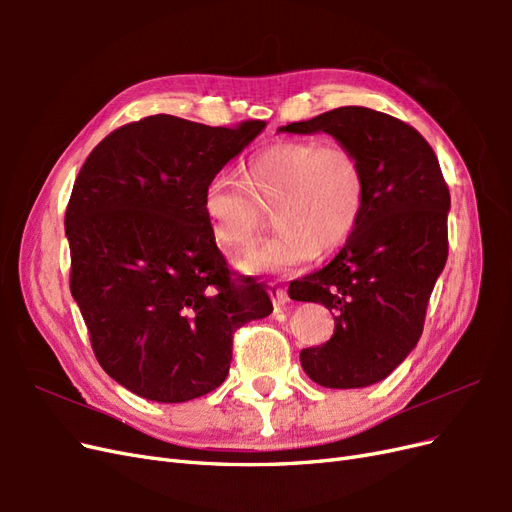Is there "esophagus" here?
<instances>
[{"label": "esophagus", "instance_id": "34e87169", "mask_svg": "<svg viewBox=\"0 0 512 512\" xmlns=\"http://www.w3.org/2000/svg\"><path fill=\"white\" fill-rule=\"evenodd\" d=\"M271 299H273V303H275V307H282V305H286L290 299H288V292H286V288H282V286H271Z\"/></svg>", "mask_w": 512, "mask_h": 512}]
</instances>
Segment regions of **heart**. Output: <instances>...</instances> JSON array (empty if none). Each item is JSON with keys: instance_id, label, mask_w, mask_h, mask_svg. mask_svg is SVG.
<instances>
[{"instance_id": "b5f03b06", "label": "heart", "mask_w": 512, "mask_h": 512, "mask_svg": "<svg viewBox=\"0 0 512 512\" xmlns=\"http://www.w3.org/2000/svg\"><path fill=\"white\" fill-rule=\"evenodd\" d=\"M365 203L361 158L320 138H280L252 153L241 181L215 175L203 192L211 239L232 256L250 250L273 213L275 237L241 260L250 273H290L339 250L359 228Z\"/></svg>"}]
</instances>
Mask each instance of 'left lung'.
Masks as SVG:
<instances>
[{"label": "left lung", "instance_id": "left-lung-1", "mask_svg": "<svg viewBox=\"0 0 512 512\" xmlns=\"http://www.w3.org/2000/svg\"><path fill=\"white\" fill-rule=\"evenodd\" d=\"M282 132H327L361 158L367 203L359 228L327 267L288 286L290 299L335 316L327 344L301 350L327 389L384 380L423 333L431 290L448 258L451 192L431 145L410 123L365 106L333 108Z\"/></svg>", "mask_w": 512, "mask_h": 512}]
</instances>
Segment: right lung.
<instances>
[{"label":"right lung","instance_id":"right-lung-1","mask_svg":"<svg viewBox=\"0 0 512 512\" xmlns=\"http://www.w3.org/2000/svg\"><path fill=\"white\" fill-rule=\"evenodd\" d=\"M262 128L151 115L81 166L66 207L70 292L98 363L136 395L181 404L215 391L232 335L273 312L262 284L228 269L203 213L205 185Z\"/></svg>","mask_w":512,"mask_h":512}]
</instances>
